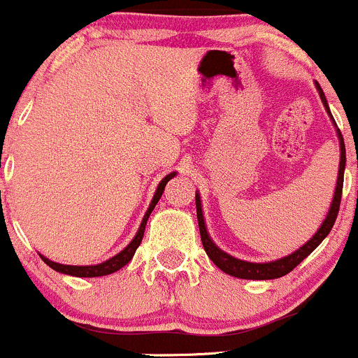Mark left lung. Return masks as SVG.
I'll return each mask as SVG.
<instances>
[{"label":"left lung","instance_id":"obj_1","mask_svg":"<svg viewBox=\"0 0 358 358\" xmlns=\"http://www.w3.org/2000/svg\"><path fill=\"white\" fill-rule=\"evenodd\" d=\"M317 90H319L320 100H322L324 107H326L327 114L331 115L329 106H327L326 95H324L322 88H320L319 83H315ZM333 119V115H331ZM334 121V119H333ZM336 124V122H334ZM338 138H339V147H341V159H339V171H338V182H336V190H334V197L333 202H331L329 213H327L326 220L322 222L320 229L317 230L315 236L308 241L306 244H303L301 248L296 249L294 252H291L289 256H284V258L275 259V262H268V263H251V262H244V259L234 258V256L227 255L225 251H222L209 237L208 230H206L204 225V216H202V208H201V197L196 194V208H197V222H199V232H201V241L202 246H204L206 255L209 256L213 263L218 266L222 272L229 273L232 277H239V279H252V280H268V279H279V277L286 275L289 273L291 270H294L310 252L313 251L324 239L327 237V234L331 232L333 229L336 216H338L339 211V202H341V192H343V175H345V162H346V156H345V142H343V135L341 131L338 129Z\"/></svg>","mask_w":358,"mask_h":358}]
</instances>
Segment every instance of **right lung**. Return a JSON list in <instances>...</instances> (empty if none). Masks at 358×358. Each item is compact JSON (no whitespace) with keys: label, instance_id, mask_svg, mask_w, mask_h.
I'll return each instance as SVG.
<instances>
[{"label":"right lung","instance_id":"1","mask_svg":"<svg viewBox=\"0 0 358 358\" xmlns=\"http://www.w3.org/2000/svg\"><path fill=\"white\" fill-rule=\"evenodd\" d=\"M175 175L176 173H169V175H166L164 178L161 180V183L157 185L156 194H154V199H152V202H150V206H149V209H147L145 216H143L142 223H140V229H138V232H136V236L133 237V241L128 244V246L122 249L121 252H117L115 256H112L110 259L100 263V265H86V266L62 265V263H55V262H52V259L45 258V256H41V259L50 266V268L57 270V272H60V273H67V275H74V277H102V275H109V273H112V272H117V270L122 268L126 263L131 262L136 248L140 246V243H142V239H143V232H145L147 220H149L150 213H152V209L156 208L159 199H161L162 192H164L166 183H168Z\"/></svg>","mask_w":358,"mask_h":358}]
</instances>
